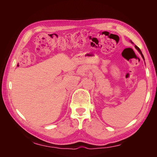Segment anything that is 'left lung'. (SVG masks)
I'll list each match as a JSON object with an SVG mask.
<instances>
[{
  "label": "left lung",
  "instance_id": "8db88e82",
  "mask_svg": "<svg viewBox=\"0 0 157 157\" xmlns=\"http://www.w3.org/2000/svg\"><path fill=\"white\" fill-rule=\"evenodd\" d=\"M131 42H132V41H131ZM135 47H136V49H137V50H138V51H139V52H140V54H141V56H142V57H143V58H144V55H143V54H142V52H141V50H140V48H138V47H137V46H135Z\"/></svg>",
  "mask_w": 157,
  "mask_h": 157
}]
</instances>
